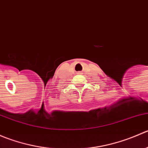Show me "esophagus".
Returning a JSON list of instances; mask_svg holds the SVG:
<instances>
[{
	"label": "esophagus",
	"instance_id": "34e87169",
	"mask_svg": "<svg viewBox=\"0 0 148 148\" xmlns=\"http://www.w3.org/2000/svg\"><path fill=\"white\" fill-rule=\"evenodd\" d=\"M78 74H79V73H78Z\"/></svg>",
	"mask_w": 148,
	"mask_h": 148
}]
</instances>
